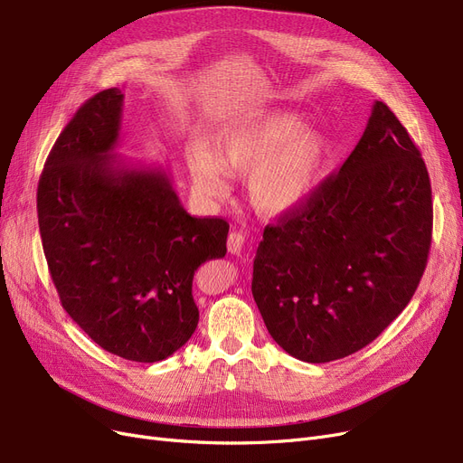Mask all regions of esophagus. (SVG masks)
I'll use <instances>...</instances> for the list:
<instances>
[{
  "label": "esophagus",
  "mask_w": 463,
  "mask_h": 463,
  "mask_svg": "<svg viewBox=\"0 0 463 463\" xmlns=\"http://www.w3.org/2000/svg\"><path fill=\"white\" fill-rule=\"evenodd\" d=\"M244 244H246V236H244L242 232L232 231V232L229 234V238H227V248H229L231 253L240 255V253H242V250H244Z\"/></svg>",
  "instance_id": "34e87169"
}]
</instances>
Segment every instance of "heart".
<instances>
[{"mask_svg":"<svg viewBox=\"0 0 463 463\" xmlns=\"http://www.w3.org/2000/svg\"><path fill=\"white\" fill-rule=\"evenodd\" d=\"M324 163V139L286 111L236 118L213 136L212 149L203 142L187 149V168L200 198L223 200L231 193V175L246 174L250 203L265 215L303 204Z\"/></svg>","mask_w":463,"mask_h":463,"instance_id":"obj_1","label":"heart"}]
</instances>
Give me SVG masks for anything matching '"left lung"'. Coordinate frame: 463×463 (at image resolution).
Instances as JSON below:
<instances>
[{"label": "left lung", "instance_id": "left-lung-1", "mask_svg": "<svg viewBox=\"0 0 463 463\" xmlns=\"http://www.w3.org/2000/svg\"><path fill=\"white\" fill-rule=\"evenodd\" d=\"M433 206L424 158L384 102L307 203L267 225L251 293L278 346L327 364L371 345L428 265Z\"/></svg>", "mask_w": 463, "mask_h": 463}]
</instances>
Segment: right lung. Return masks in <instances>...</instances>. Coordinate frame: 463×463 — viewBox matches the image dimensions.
<instances>
[{"instance_id":"add662e5","label":"right lung","mask_w":463,"mask_h":463,"mask_svg":"<svg viewBox=\"0 0 463 463\" xmlns=\"http://www.w3.org/2000/svg\"><path fill=\"white\" fill-rule=\"evenodd\" d=\"M123 98L98 92L58 136L39 177L37 217L64 310L106 352L153 364L193 336V276L225 257L229 223L187 213L163 168L113 155Z\"/></svg>"}]
</instances>
